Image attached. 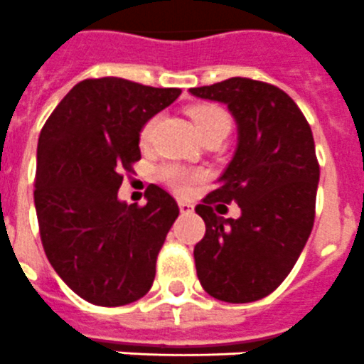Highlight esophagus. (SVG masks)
<instances>
[{"label": "esophagus", "mask_w": 364, "mask_h": 364, "mask_svg": "<svg viewBox=\"0 0 364 364\" xmlns=\"http://www.w3.org/2000/svg\"><path fill=\"white\" fill-rule=\"evenodd\" d=\"M178 208L180 213H193V211H195V205L188 200H178Z\"/></svg>", "instance_id": "obj_1"}]
</instances>
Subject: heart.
Wrapping results in <instances>:
<instances>
[{"mask_svg": "<svg viewBox=\"0 0 364 364\" xmlns=\"http://www.w3.org/2000/svg\"><path fill=\"white\" fill-rule=\"evenodd\" d=\"M191 118L193 124L197 127L198 134L202 138L210 136V134H224L226 136L228 131H230V117L224 109L217 107V105H197V107L191 109ZM154 127V118L147 122L142 127V133H140V140L147 142L151 136V131ZM160 176L166 180L167 184L171 188L178 189V191H184L191 182L198 178V173L188 169L184 166H176V164H167L160 169Z\"/></svg>", "mask_w": 364, "mask_h": 364, "instance_id": "obj_1", "label": "heart"}]
</instances>
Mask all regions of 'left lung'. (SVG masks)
Returning a JSON list of instances; mask_svg holds the SVG:
<instances>
[{"instance_id":"left-lung-1","label":"left lung","mask_w":364,"mask_h":364,"mask_svg":"<svg viewBox=\"0 0 364 364\" xmlns=\"http://www.w3.org/2000/svg\"><path fill=\"white\" fill-rule=\"evenodd\" d=\"M189 92L226 104L239 131L217 188L195 208L205 222L193 252L198 281L218 301H259L288 277L314 228L319 164L310 124L284 91L257 80ZM215 201H237L241 217L220 218Z\"/></svg>"}]
</instances>
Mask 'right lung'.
Listing matches in <instances>:
<instances>
[{
	"mask_svg": "<svg viewBox=\"0 0 364 364\" xmlns=\"http://www.w3.org/2000/svg\"><path fill=\"white\" fill-rule=\"evenodd\" d=\"M180 89L124 78L76 83L38 140L34 205L50 266L70 290L98 306H124L149 291L156 257L178 217L159 186L147 204L118 198L122 173L140 160V131Z\"/></svg>",
	"mask_w": 364,
	"mask_h": 364,
	"instance_id": "right-lung-1",
	"label": "right lung"
}]
</instances>
